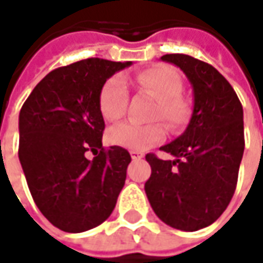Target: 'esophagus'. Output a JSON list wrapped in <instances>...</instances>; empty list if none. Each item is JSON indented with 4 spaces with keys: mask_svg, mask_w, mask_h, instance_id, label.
Here are the masks:
<instances>
[{
    "mask_svg": "<svg viewBox=\"0 0 263 263\" xmlns=\"http://www.w3.org/2000/svg\"><path fill=\"white\" fill-rule=\"evenodd\" d=\"M131 158H132V161H138V159L144 158V155H142V154H139V152H135V151H132Z\"/></svg>",
    "mask_w": 263,
    "mask_h": 263,
    "instance_id": "esophagus-1",
    "label": "esophagus"
}]
</instances>
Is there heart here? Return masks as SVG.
Returning <instances> with one entry per match:
<instances>
[{
	"label": "heart",
	"instance_id": "heart-1",
	"mask_svg": "<svg viewBox=\"0 0 263 263\" xmlns=\"http://www.w3.org/2000/svg\"><path fill=\"white\" fill-rule=\"evenodd\" d=\"M142 91L149 92L158 100L155 118H162L172 128H179L191 117V104L182 95V80L179 74L168 67L151 68L137 77ZM128 85L122 75H115L106 81L100 97L101 112L106 121H117L126 111ZM165 137L162 124L141 125L135 122H121L109 128L108 141L125 149L142 151L161 142Z\"/></svg>",
	"mask_w": 263,
	"mask_h": 263
}]
</instances>
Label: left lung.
I'll return each mask as SVG.
<instances>
[{
    "label": "left lung",
    "mask_w": 263,
    "mask_h": 263,
    "mask_svg": "<svg viewBox=\"0 0 263 263\" xmlns=\"http://www.w3.org/2000/svg\"><path fill=\"white\" fill-rule=\"evenodd\" d=\"M191 82L194 109L182 135L161 149L175 157L146 155L151 176L145 194L166 225L194 232L214 223L234 196L245 148L243 109L238 95L212 65L185 54H166Z\"/></svg>",
    "instance_id": "obj_1"
}]
</instances>
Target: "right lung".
Masks as SVG:
<instances>
[{
  "label": "right lung",
  "instance_id": "obj_1",
  "mask_svg": "<svg viewBox=\"0 0 263 263\" xmlns=\"http://www.w3.org/2000/svg\"><path fill=\"white\" fill-rule=\"evenodd\" d=\"M132 62L88 58L45 75L20 111L18 157L41 214L80 234L112 214L131 162L121 146L102 148V87ZM96 157L88 160L86 152Z\"/></svg>",
  "mask_w": 263,
  "mask_h": 263
}]
</instances>
